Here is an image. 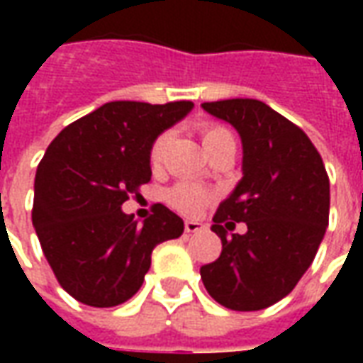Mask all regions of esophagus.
Segmentation results:
<instances>
[{"label": "esophagus", "instance_id": "1", "mask_svg": "<svg viewBox=\"0 0 363 363\" xmlns=\"http://www.w3.org/2000/svg\"><path fill=\"white\" fill-rule=\"evenodd\" d=\"M184 229H186V233H198V231H202V229H204V225H202L200 221L186 220L184 221Z\"/></svg>", "mask_w": 363, "mask_h": 363}]
</instances>
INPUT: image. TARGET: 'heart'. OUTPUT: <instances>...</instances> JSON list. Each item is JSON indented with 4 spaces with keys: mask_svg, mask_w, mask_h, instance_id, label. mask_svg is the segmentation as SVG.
Segmentation results:
<instances>
[{
    "mask_svg": "<svg viewBox=\"0 0 363 363\" xmlns=\"http://www.w3.org/2000/svg\"><path fill=\"white\" fill-rule=\"evenodd\" d=\"M169 142H171V134L169 132H163V134H159L155 138V142L151 143L150 150L151 165L157 167L165 159ZM225 142H235L233 134L229 132L228 128L218 126V124H206V126H202V143H204V150L208 153ZM210 198H212V194L206 189H202V186H196V184H177L174 189L167 192V202L173 206L174 210L189 213V216H194V213L200 212Z\"/></svg>",
    "mask_w": 363,
    "mask_h": 363,
    "instance_id": "b5f03b06",
    "label": "heart"
}]
</instances>
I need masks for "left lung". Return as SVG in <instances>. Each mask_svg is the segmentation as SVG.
I'll list each match as a JSON object with an SVG mask.
<instances>
[{"mask_svg": "<svg viewBox=\"0 0 363 363\" xmlns=\"http://www.w3.org/2000/svg\"><path fill=\"white\" fill-rule=\"evenodd\" d=\"M235 128L243 177L213 216L221 255L200 268L208 294L233 311H259L286 297L311 267L328 228L330 184L301 128L255 99L202 103ZM245 220V234H231Z\"/></svg>", "mask_w": 363, "mask_h": 363, "instance_id": "left-lung-1", "label": "left lung"}]
</instances>
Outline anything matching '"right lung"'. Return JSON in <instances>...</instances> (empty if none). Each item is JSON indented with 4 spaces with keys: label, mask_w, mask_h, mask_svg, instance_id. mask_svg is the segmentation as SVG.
<instances>
[{
    "label": "right lung",
    "mask_w": 363,
    "mask_h": 363,
    "mask_svg": "<svg viewBox=\"0 0 363 363\" xmlns=\"http://www.w3.org/2000/svg\"><path fill=\"white\" fill-rule=\"evenodd\" d=\"M194 104L112 101L64 128L35 177L33 225L67 294L91 307H114L142 288L151 252L177 239L184 221L167 206L138 223L122 204L150 182L151 143Z\"/></svg>",
    "instance_id": "right-lung-1"
}]
</instances>
